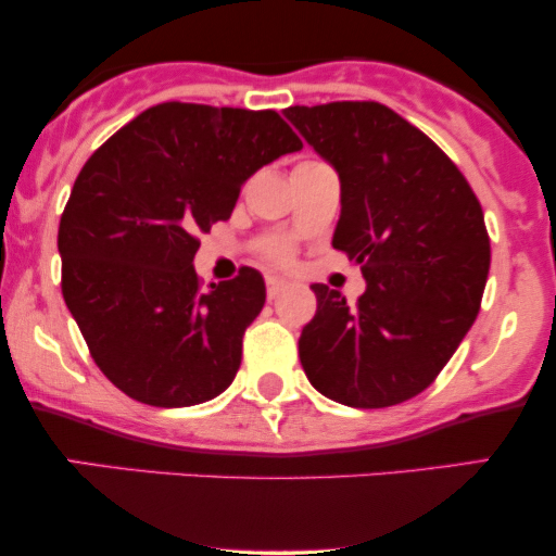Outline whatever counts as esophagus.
Here are the masks:
<instances>
[{
  "mask_svg": "<svg viewBox=\"0 0 556 556\" xmlns=\"http://www.w3.org/2000/svg\"><path fill=\"white\" fill-rule=\"evenodd\" d=\"M287 290V282L285 279H277V277H266V295H269V300L279 298L282 292Z\"/></svg>",
  "mask_w": 556,
  "mask_h": 556,
  "instance_id": "1",
  "label": "esophagus"
}]
</instances>
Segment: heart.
<instances>
[{
  "instance_id": "obj_1",
  "label": "heart",
  "mask_w": 556,
  "mask_h": 556,
  "mask_svg": "<svg viewBox=\"0 0 556 556\" xmlns=\"http://www.w3.org/2000/svg\"><path fill=\"white\" fill-rule=\"evenodd\" d=\"M258 256L271 266H290L295 261V245L287 238L271 235V238L258 240Z\"/></svg>"
}]
</instances>
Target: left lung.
<instances>
[{"label":"left lung","mask_w":556,"mask_h":556,"mask_svg":"<svg viewBox=\"0 0 556 556\" xmlns=\"http://www.w3.org/2000/svg\"><path fill=\"white\" fill-rule=\"evenodd\" d=\"M285 114L340 175L331 245L368 285L355 305L314 285L316 316L298 340L303 371L342 405H400L433 384L473 327L491 264L483 208L457 164L379 101Z\"/></svg>","instance_id":"obj_1"}]
</instances>
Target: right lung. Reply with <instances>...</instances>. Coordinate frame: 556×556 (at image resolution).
Listing matches in <instances>:
<instances>
[{"instance_id":"right-lung-1","label":"right lung","mask_w":556,"mask_h":556,"mask_svg":"<svg viewBox=\"0 0 556 556\" xmlns=\"http://www.w3.org/2000/svg\"><path fill=\"white\" fill-rule=\"evenodd\" d=\"M303 149L271 110L164 101L83 164L62 212V298L88 353L127 397L188 407L232 384L264 277L201 285L198 235L232 214L242 182Z\"/></svg>"}]
</instances>
